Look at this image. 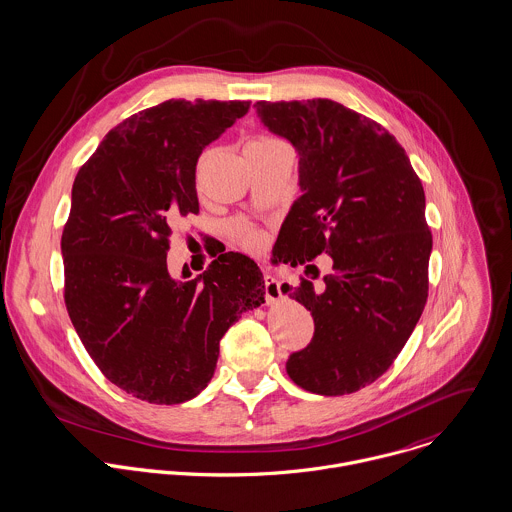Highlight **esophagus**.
Instances as JSON below:
<instances>
[{"label": "esophagus", "mask_w": 512, "mask_h": 512, "mask_svg": "<svg viewBox=\"0 0 512 512\" xmlns=\"http://www.w3.org/2000/svg\"><path fill=\"white\" fill-rule=\"evenodd\" d=\"M283 297L281 285L273 275H265V299L269 305H275Z\"/></svg>", "instance_id": "1"}]
</instances>
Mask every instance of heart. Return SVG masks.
I'll return each mask as SVG.
<instances>
[{
  "mask_svg": "<svg viewBox=\"0 0 512 512\" xmlns=\"http://www.w3.org/2000/svg\"><path fill=\"white\" fill-rule=\"evenodd\" d=\"M277 146H287L285 142H281L279 138H273V136H257L253 138L245 150H257V148H277ZM209 156V150H205L204 154L198 158V172L202 170V166L205 164ZM233 233L235 237L239 239V243L245 247V249H251V251H257L261 245H263V235L253 229L251 225L247 223H235L233 225Z\"/></svg>",
  "mask_w": 512,
  "mask_h": 512,
  "instance_id": "b5f03b06",
  "label": "heart"
}]
</instances>
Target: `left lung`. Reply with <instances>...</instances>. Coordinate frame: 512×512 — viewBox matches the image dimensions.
Returning a JSON list of instances; mask_svg holds the SVG:
<instances>
[{
	"label": "left lung",
	"instance_id": "8db88e82",
	"mask_svg": "<svg viewBox=\"0 0 512 512\" xmlns=\"http://www.w3.org/2000/svg\"><path fill=\"white\" fill-rule=\"evenodd\" d=\"M255 108L299 152L303 196L283 223L279 259L307 271L320 253L332 259L320 291L308 279L281 287L314 318V336L291 354L287 374L312 394L358 392L394 364L427 301L433 239L423 186L398 140L340 103Z\"/></svg>",
	"mask_w": 512,
	"mask_h": 512
}]
</instances>
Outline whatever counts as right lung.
<instances>
[{
  "mask_svg": "<svg viewBox=\"0 0 512 512\" xmlns=\"http://www.w3.org/2000/svg\"><path fill=\"white\" fill-rule=\"evenodd\" d=\"M249 101L172 99L114 126L81 166L61 237L65 305L99 370L126 394L174 406L213 378L219 340L265 303L263 273L223 253L168 273L172 223L198 213L196 164Z\"/></svg>",
  "mask_w": 512,
  "mask_h": 512,
  "instance_id": "add662e5",
  "label": "right lung"
}]
</instances>
